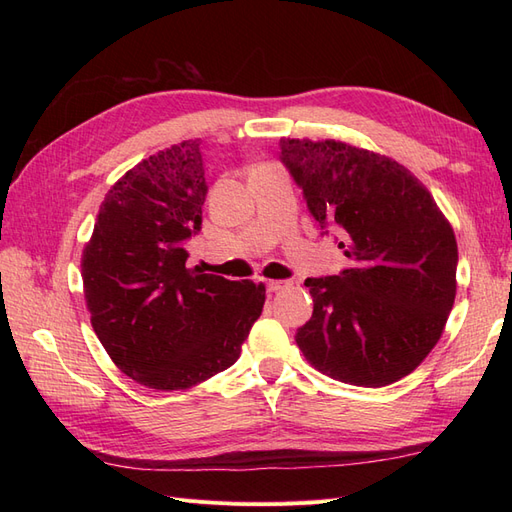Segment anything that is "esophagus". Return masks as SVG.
<instances>
[{
	"mask_svg": "<svg viewBox=\"0 0 512 512\" xmlns=\"http://www.w3.org/2000/svg\"><path fill=\"white\" fill-rule=\"evenodd\" d=\"M288 286V282H280V280H269L267 282V290L269 292H277V290H282V288H286Z\"/></svg>",
	"mask_w": 512,
	"mask_h": 512,
	"instance_id": "obj_1",
	"label": "esophagus"
}]
</instances>
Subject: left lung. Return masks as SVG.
Masks as SVG:
<instances>
[{
	"instance_id": "8db88e82",
	"label": "left lung",
	"mask_w": 512,
	"mask_h": 512,
	"mask_svg": "<svg viewBox=\"0 0 512 512\" xmlns=\"http://www.w3.org/2000/svg\"><path fill=\"white\" fill-rule=\"evenodd\" d=\"M280 160L322 235L337 226L350 258L339 275L307 277L314 314L294 335L322 374L386 386L438 344L457 292V241L406 166L339 141L282 138Z\"/></svg>"
}]
</instances>
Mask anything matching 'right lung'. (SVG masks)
Listing matches in <instances>:
<instances>
[{
  "instance_id": "1",
  "label": "right lung",
  "mask_w": 512,
  "mask_h": 512,
  "mask_svg": "<svg viewBox=\"0 0 512 512\" xmlns=\"http://www.w3.org/2000/svg\"><path fill=\"white\" fill-rule=\"evenodd\" d=\"M207 181L200 141H183L128 170L100 205L85 245V301L123 374L183 391L235 365L262 314L265 286L190 269Z\"/></svg>"
}]
</instances>
